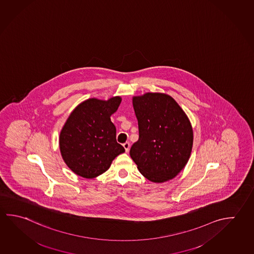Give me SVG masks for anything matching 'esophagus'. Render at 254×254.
Listing matches in <instances>:
<instances>
[{"label": "esophagus", "mask_w": 254, "mask_h": 254, "mask_svg": "<svg viewBox=\"0 0 254 254\" xmlns=\"http://www.w3.org/2000/svg\"><path fill=\"white\" fill-rule=\"evenodd\" d=\"M123 147L125 148L126 152H127L129 151V148H130V143L128 142H126L125 143H123Z\"/></svg>", "instance_id": "1"}]
</instances>
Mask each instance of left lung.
<instances>
[{
    "instance_id": "left-lung-1",
    "label": "left lung",
    "mask_w": 254,
    "mask_h": 254,
    "mask_svg": "<svg viewBox=\"0 0 254 254\" xmlns=\"http://www.w3.org/2000/svg\"><path fill=\"white\" fill-rule=\"evenodd\" d=\"M132 101L139 128V139L130 149L132 160L151 182L173 179L191 155V122L169 94L146 93Z\"/></svg>"
}]
</instances>
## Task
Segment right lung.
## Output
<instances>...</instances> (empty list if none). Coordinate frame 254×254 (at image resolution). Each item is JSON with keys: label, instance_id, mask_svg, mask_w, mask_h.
<instances>
[{"label": "right lung", "instance_id": "obj_1", "mask_svg": "<svg viewBox=\"0 0 254 254\" xmlns=\"http://www.w3.org/2000/svg\"><path fill=\"white\" fill-rule=\"evenodd\" d=\"M121 100V96L107 101L87 99L67 118L60 133V150L64 162L77 176L98 177L125 151L117 142L116 127L111 121Z\"/></svg>", "mask_w": 254, "mask_h": 254}]
</instances>
